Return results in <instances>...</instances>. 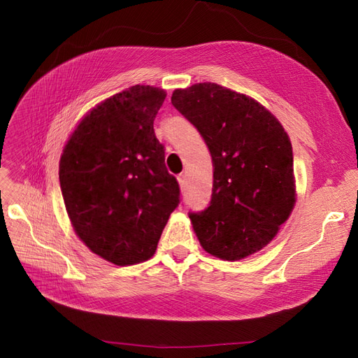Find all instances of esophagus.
Here are the masks:
<instances>
[{
    "label": "esophagus",
    "mask_w": 358,
    "mask_h": 358,
    "mask_svg": "<svg viewBox=\"0 0 358 358\" xmlns=\"http://www.w3.org/2000/svg\"><path fill=\"white\" fill-rule=\"evenodd\" d=\"M178 182H179V187L182 191L187 189V175L185 173H182V175L178 176Z\"/></svg>",
    "instance_id": "1"
}]
</instances>
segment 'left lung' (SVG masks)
Instances as JSON below:
<instances>
[{"mask_svg":"<svg viewBox=\"0 0 358 358\" xmlns=\"http://www.w3.org/2000/svg\"><path fill=\"white\" fill-rule=\"evenodd\" d=\"M171 104L199 129L212 155L210 204L189 213L200 245L229 262L259 251L296 203L285 129L251 96L210 82L176 90Z\"/></svg>","mask_w":358,"mask_h":358,"instance_id":"1","label":"left lung"}]
</instances>
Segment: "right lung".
Masks as SVG:
<instances>
[{
  "label": "right lung",
  "mask_w": 358,
  "mask_h": 358,
  "mask_svg": "<svg viewBox=\"0 0 358 358\" xmlns=\"http://www.w3.org/2000/svg\"><path fill=\"white\" fill-rule=\"evenodd\" d=\"M166 95L149 85L115 94L82 119L61 155V191L76 234L117 266L155 254L180 201L154 131Z\"/></svg>",
  "instance_id": "1"
}]
</instances>
